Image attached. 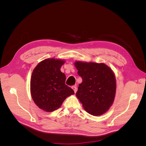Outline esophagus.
<instances>
[{
  "label": "esophagus",
  "mask_w": 146,
  "mask_h": 146,
  "mask_svg": "<svg viewBox=\"0 0 146 146\" xmlns=\"http://www.w3.org/2000/svg\"><path fill=\"white\" fill-rule=\"evenodd\" d=\"M72 90H74V91L75 93H76L77 90V86H73L72 87Z\"/></svg>",
  "instance_id": "obj_1"
}]
</instances>
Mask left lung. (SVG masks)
Returning a JSON list of instances; mask_svg holds the SVG:
<instances>
[{"label": "left lung", "instance_id": "left-lung-1", "mask_svg": "<svg viewBox=\"0 0 146 146\" xmlns=\"http://www.w3.org/2000/svg\"><path fill=\"white\" fill-rule=\"evenodd\" d=\"M74 65L82 78L77 98L86 112L93 116L102 115L111 107L115 98V74L104 63L76 61Z\"/></svg>", "mask_w": 146, "mask_h": 146}]
</instances>
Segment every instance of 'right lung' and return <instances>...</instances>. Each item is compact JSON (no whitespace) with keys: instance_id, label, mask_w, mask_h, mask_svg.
<instances>
[{"instance_id":"add662e5","label":"right lung","mask_w":146,"mask_h":146,"mask_svg":"<svg viewBox=\"0 0 146 146\" xmlns=\"http://www.w3.org/2000/svg\"><path fill=\"white\" fill-rule=\"evenodd\" d=\"M65 60L47 58L39 62L30 79V93L35 104L46 112L59 108L64 100L74 94L65 84L66 76L61 72Z\"/></svg>"}]
</instances>
